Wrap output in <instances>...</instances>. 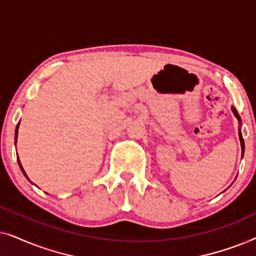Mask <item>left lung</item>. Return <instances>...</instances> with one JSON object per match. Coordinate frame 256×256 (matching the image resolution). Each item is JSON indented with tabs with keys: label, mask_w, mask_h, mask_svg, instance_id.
Returning <instances> with one entry per match:
<instances>
[{
	"label": "left lung",
	"mask_w": 256,
	"mask_h": 256,
	"mask_svg": "<svg viewBox=\"0 0 256 256\" xmlns=\"http://www.w3.org/2000/svg\"><path fill=\"white\" fill-rule=\"evenodd\" d=\"M232 110H233V113H234V115H236V118L238 120H239V122L241 124V120H240V116H239V114H238V112H236V110L234 107H232ZM239 138H240V142H241V149H242V155H244V138H242V134H241V132H239Z\"/></svg>",
	"instance_id": "obj_1"
}]
</instances>
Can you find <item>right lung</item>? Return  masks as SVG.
I'll return each instance as SVG.
<instances>
[{
    "instance_id": "obj_1",
    "label": "right lung",
    "mask_w": 256,
    "mask_h": 256,
    "mask_svg": "<svg viewBox=\"0 0 256 256\" xmlns=\"http://www.w3.org/2000/svg\"><path fill=\"white\" fill-rule=\"evenodd\" d=\"M17 132H18V124H17V127H16V132H15V142H16V140H17ZM17 160H18V157H17ZM18 164H20V170L23 171V174H26V177L28 178V176H26V171L23 170V168H22V164H20V160H18Z\"/></svg>"
}]
</instances>
